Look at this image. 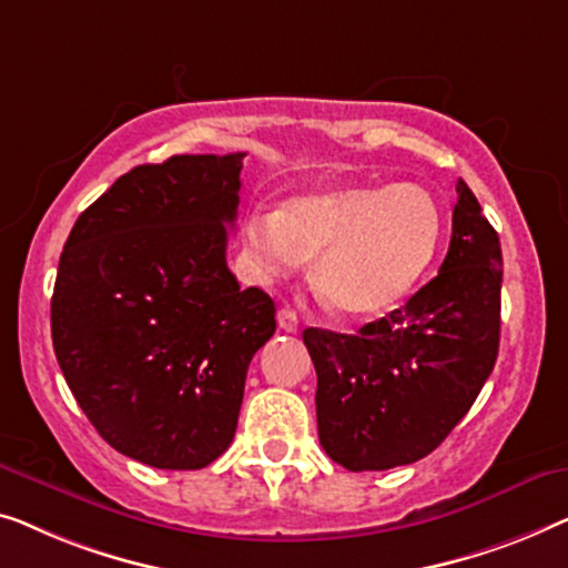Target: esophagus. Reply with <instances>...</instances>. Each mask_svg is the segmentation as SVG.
<instances>
[{
	"mask_svg": "<svg viewBox=\"0 0 568 568\" xmlns=\"http://www.w3.org/2000/svg\"><path fill=\"white\" fill-rule=\"evenodd\" d=\"M277 326L283 332H298V316H295L293 308H281L277 311Z\"/></svg>",
	"mask_w": 568,
	"mask_h": 568,
	"instance_id": "1",
	"label": "esophagus"
}]
</instances>
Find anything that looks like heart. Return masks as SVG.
<instances>
[{"instance_id":"b5f03b06","label":"heart","mask_w":568,"mask_h":568,"mask_svg":"<svg viewBox=\"0 0 568 568\" xmlns=\"http://www.w3.org/2000/svg\"><path fill=\"white\" fill-rule=\"evenodd\" d=\"M440 239V205L412 182L298 195L244 221V250L262 275H291L314 260L316 293L345 318L396 308L433 265Z\"/></svg>"}]
</instances>
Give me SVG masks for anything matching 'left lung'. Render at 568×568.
Wrapping results in <instances>:
<instances>
[{
  "label": "left lung",
  "mask_w": 568,
  "mask_h": 568,
  "mask_svg": "<svg viewBox=\"0 0 568 568\" xmlns=\"http://www.w3.org/2000/svg\"><path fill=\"white\" fill-rule=\"evenodd\" d=\"M455 193L437 277L355 334L303 332L318 378V443L347 470H386L433 453L497 363L499 236L466 182Z\"/></svg>",
  "instance_id": "8db88e82"
}]
</instances>
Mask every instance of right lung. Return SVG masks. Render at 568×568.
<instances>
[{
  "label": "right lung",
  "mask_w": 568,
  "mask_h": 568,
  "mask_svg": "<svg viewBox=\"0 0 568 568\" xmlns=\"http://www.w3.org/2000/svg\"><path fill=\"white\" fill-rule=\"evenodd\" d=\"M242 159L133 166L63 244L55 361L102 440L146 466L195 470L226 450L246 367L275 334L273 298L226 265Z\"/></svg>",
  "instance_id": "1"
}]
</instances>
